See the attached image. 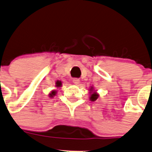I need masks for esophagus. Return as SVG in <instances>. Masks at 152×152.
I'll return each instance as SVG.
<instances>
[{"label":"esophagus","mask_w":152,"mask_h":152,"mask_svg":"<svg viewBox=\"0 0 152 152\" xmlns=\"http://www.w3.org/2000/svg\"><path fill=\"white\" fill-rule=\"evenodd\" d=\"M73 83H75V84H79V83H80V80H79L78 78H74Z\"/></svg>","instance_id":"1"}]
</instances>
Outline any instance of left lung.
I'll return each mask as SVG.
<instances>
[{
  "label": "left lung",
  "instance_id": "left-lung-1",
  "mask_svg": "<svg viewBox=\"0 0 152 152\" xmlns=\"http://www.w3.org/2000/svg\"><path fill=\"white\" fill-rule=\"evenodd\" d=\"M98 97H99V95L97 93H92V95H91L90 96V100L92 101V102H95V100H97V99H98Z\"/></svg>",
  "mask_w": 152,
  "mask_h": 152
}]
</instances>
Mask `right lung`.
Segmentation results:
<instances>
[{"mask_svg": "<svg viewBox=\"0 0 152 152\" xmlns=\"http://www.w3.org/2000/svg\"><path fill=\"white\" fill-rule=\"evenodd\" d=\"M61 81H59V80H57V82H56V86H57V87H60V86H61ZM56 94V91H53V92H51L50 94H49V95H50V97H53V95H55Z\"/></svg>", "mask_w": 152, "mask_h": 152, "instance_id": "right-lung-1", "label": "right lung"}]
</instances>
